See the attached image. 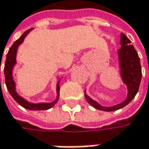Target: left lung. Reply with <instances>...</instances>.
<instances>
[{"label":"left lung","mask_w":149,"mask_h":149,"mask_svg":"<svg viewBox=\"0 0 149 149\" xmlns=\"http://www.w3.org/2000/svg\"><path fill=\"white\" fill-rule=\"evenodd\" d=\"M121 48L118 49L117 54L120 65V74L123 83L127 88V96L123 102L117 104L113 107H103L97 101L91 99L87 95L85 91L86 100L94 108L104 111H113L119 110L127 106L137 95L142 79V69L140 64V58L134 47L131 44L130 39L124 33H121L120 40Z\"/></svg>","instance_id":"left-lung-1"}]
</instances>
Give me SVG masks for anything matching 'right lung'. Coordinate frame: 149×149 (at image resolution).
<instances>
[{"label": "right lung", "mask_w": 149, "mask_h": 149, "mask_svg": "<svg viewBox=\"0 0 149 149\" xmlns=\"http://www.w3.org/2000/svg\"><path fill=\"white\" fill-rule=\"evenodd\" d=\"M33 28H31L29 30L26 31L24 33L22 34L20 38H18L17 41L12 44L8 53L6 55V63H5V67H4V74H5V79H6V88L9 91V93L11 94L12 98L16 100L19 105H21L22 107L26 108L27 110H31V111H42V110H49L50 108H52L58 100L59 98V81L61 78L58 79V81L57 83L56 86V91H57V97L54 101L52 102H42V103H32L29 102L26 100H25L23 97L20 96L18 93L16 91V83L13 79V74H12V71L13 68L15 66V64L17 63V49H18L19 45L22 44L24 38L26 37V35L29 33L30 31H32ZM1 82V79H0Z\"/></svg>", "instance_id": "right-lung-1"}]
</instances>
